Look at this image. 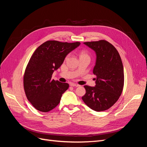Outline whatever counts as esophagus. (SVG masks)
I'll list each match as a JSON object with an SVG mask.
<instances>
[{
	"mask_svg": "<svg viewBox=\"0 0 147 147\" xmlns=\"http://www.w3.org/2000/svg\"><path fill=\"white\" fill-rule=\"evenodd\" d=\"M70 86H74V87H78L79 86V85L78 84H76V83H71L70 84Z\"/></svg>",
	"mask_w": 147,
	"mask_h": 147,
	"instance_id": "1",
	"label": "esophagus"
}]
</instances>
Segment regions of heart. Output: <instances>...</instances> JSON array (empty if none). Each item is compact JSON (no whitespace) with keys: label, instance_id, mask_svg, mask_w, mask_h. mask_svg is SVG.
Here are the masks:
<instances>
[{"label":"heart","instance_id":"heart-1","mask_svg":"<svg viewBox=\"0 0 147 147\" xmlns=\"http://www.w3.org/2000/svg\"><path fill=\"white\" fill-rule=\"evenodd\" d=\"M88 56V55H87V53H86L85 52L83 51V52H82V53H80V57H81V56Z\"/></svg>","mask_w":147,"mask_h":147}]
</instances>
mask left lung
<instances>
[{
    "mask_svg": "<svg viewBox=\"0 0 147 147\" xmlns=\"http://www.w3.org/2000/svg\"><path fill=\"white\" fill-rule=\"evenodd\" d=\"M96 55L93 74L96 75L95 86H84L82 97L85 104L96 112L113 106L121 96L124 86V69L119 53L106 40L84 42Z\"/></svg>",
    "mask_w": 147,
    "mask_h": 147,
    "instance_id": "8db88e82",
    "label": "left lung"
}]
</instances>
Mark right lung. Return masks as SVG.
Wrapping results in <instances>:
<instances>
[{"mask_svg": "<svg viewBox=\"0 0 147 147\" xmlns=\"http://www.w3.org/2000/svg\"><path fill=\"white\" fill-rule=\"evenodd\" d=\"M80 43L48 40L39 46L31 56L24 75V88L26 97L34 107L48 112L59 104L62 95L69 84L51 78L69 53Z\"/></svg>", "mask_w": 147, "mask_h": 147, "instance_id": "1", "label": "right lung"}]
</instances>
